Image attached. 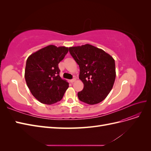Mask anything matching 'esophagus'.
<instances>
[{"mask_svg": "<svg viewBox=\"0 0 151 151\" xmlns=\"http://www.w3.org/2000/svg\"><path fill=\"white\" fill-rule=\"evenodd\" d=\"M76 81V79L75 78L73 79H71V80H70V83H74Z\"/></svg>", "mask_w": 151, "mask_h": 151, "instance_id": "1", "label": "esophagus"}]
</instances>
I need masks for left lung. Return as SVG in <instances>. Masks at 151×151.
Wrapping results in <instances>:
<instances>
[{"instance_id":"8db88e82","label":"left lung","mask_w":151,"mask_h":151,"mask_svg":"<svg viewBox=\"0 0 151 151\" xmlns=\"http://www.w3.org/2000/svg\"><path fill=\"white\" fill-rule=\"evenodd\" d=\"M69 52L79 66V79L84 84L83 91L77 93L80 101L88 104L103 101L115 81L114 58L89 44L69 47Z\"/></svg>"}]
</instances>
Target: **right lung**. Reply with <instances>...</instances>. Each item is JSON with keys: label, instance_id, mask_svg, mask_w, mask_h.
Returning <instances> with one entry per match:
<instances>
[{"label": "right lung", "instance_id": "obj_1", "mask_svg": "<svg viewBox=\"0 0 151 151\" xmlns=\"http://www.w3.org/2000/svg\"><path fill=\"white\" fill-rule=\"evenodd\" d=\"M68 51L65 47L50 45L33 53L26 60L24 77L33 96L46 104L62 99L68 83L59 75L58 63Z\"/></svg>", "mask_w": 151, "mask_h": 151}]
</instances>
